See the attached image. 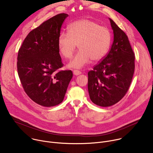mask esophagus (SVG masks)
I'll use <instances>...</instances> for the list:
<instances>
[{
    "instance_id": "esophagus-1",
    "label": "esophagus",
    "mask_w": 153,
    "mask_h": 153,
    "mask_svg": "<svg viewBox=\"0 0 153 153\" xmlns=\"http://www.w3.org/2000/svg\"><path fill=\"white\" fill-rule=\"evenodd\" d=\"M73 74H74V75H76V76H77V75L81 74H82V72H81L80 71H79V70H74L73 71Z\"/></svg>"
}]
</instances>
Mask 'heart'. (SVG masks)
<instances>
[{
    "label": "heart",
    "instance_id": "1",
    "mask_svg": "<svg viewBox=\"0 0 153 153\" xmlns=\"http://www.w3.org/2000/svg\"><path fill=\"white\" fill-rule=\"evenodd\" d=\"M111 35L110 30L96 21L81 19L71 23L68 33H62L58 38V48L62 56L69 59L76 46L79 51L69 66L80 68L90 62L102 60L110 49Z\"/></svg>",
    "mask_w": 153,
    "mask_h": 153
}]
</instances>
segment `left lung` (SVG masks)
<instances>
[{"mask_svg":"<svg viewBox=\"0 0 153 153\" xmlns=\"http://www.w3.org/2000/svg\"><path fill=\"white\" fill-rule=\"evenodd\" d=\"M114 41L108 55L88 73L91 101L103 107L119 102L127 93L135 69V56L126 34L110 19Z\"/></svg>","mask_w":153,"mask_h":153,"instance_id":"8db88e82","label":"left lung"}]
</instances>
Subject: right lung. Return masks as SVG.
Instances as JSON below:
<instances>
[{"mask_svg":"<svg viewBox=\"0 0 153 153\" xmlns=\"http://www.w3.org/2000/svg\"><path fill=\"white\" fill-rule=\"evenodd\" d=\"M60 13L29 33L19 50L17 67L23 88L28 97L43 106H53L64 99L73 77L63 66L58 48V38L64 20Z\"/></svg>","mask_w":153,"mask_h":153,"instance_id":"add662e5","label":"right lung"}]
</instances>
